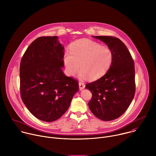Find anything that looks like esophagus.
<instances>
[{
    "label": "esophagus",
    "mask_w": 156,
    "mask_h": 156,
    "mask_svg": "<svg viewBox=\"0 0 156 156\" xmlns=\"http://www.w3.org/2000/svg\"><path fill=\"white\" fill-rule=\"evenodd\" d=\"M79 88L80 90H82L85 88V84L83 82H79Z\"/></svg>",
    "instance_id": "1"
}]
</instances>
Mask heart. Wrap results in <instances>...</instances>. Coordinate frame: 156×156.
<instances>
[{
    "label": "heart",
    "mask_w": 156,
    "mask_h": 156,
    "mask_svg": "<svg viewBox=\"0 0 156 156\" xmlns=\"http://www.w3.org/2000/svg\"><path fill=\"white\" fill-rule=\"evenodd\" d=\"M70 53H66L64 63L69 76H74L79 69L81 79L88 77L97 80L104 76L110 68L113 61V53L108 47L91 41L82 39L73 42Z\"/></svg>",
    "instance_id": "obj_1"
}]
</instances>
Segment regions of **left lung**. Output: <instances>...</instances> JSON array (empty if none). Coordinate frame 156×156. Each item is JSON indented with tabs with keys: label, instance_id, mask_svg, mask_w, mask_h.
Returning <instances> with one entry per match:
<instances>
[{
	"label": "left lung",
	"instance_id": "8db88e82",
	"mask_svg": "<svg viewBox=\"0 0 156 156\" xmlns=\"http://www.w3.org/2000/svg\"><path fill=\"white\" fill-rule=\"evenodd\" d=\"M94 37L106 43L111 49L113 61L103 77L85 85L92 93L88 106L98 119L111 121L125 112L134 98L135 64L127 47L119 39L112 36Z\"/></svg>",
	"mask_w": 156,
	"mask_h": 156
}]
</instances>
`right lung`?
<instances>
[{"label":"right lung","instance_id":"obj_1","mask_svg":"<svg viewBox=\"0 0 156 156\" xmlns=\"http://www.w3.org/2000/svg\"><path fill=\"white\" fill-rule=\"evenodd\" d=\"M56 36L39 37L24 52L20 63V95L34 116L53 122L68 109L79 90L76 79L67 77L64 66V47Z\"/></svg>","mask_w":156,"mask_h":156}]
</instances>
